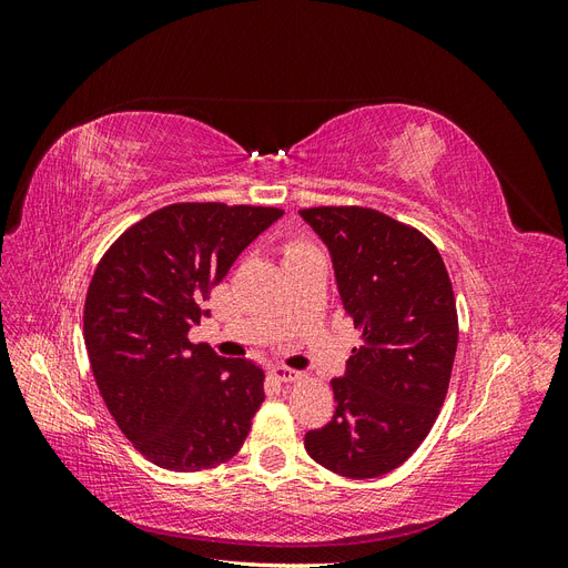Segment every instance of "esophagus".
<instances>
[{"mask_svg": "<svg viewBox=\"0 0 568 568\" xmlns=\"http://www.w3.org/2000/svg\"><path fill=\"white\" fill-rule=\"evenodd\" d=\"M272 376H274V379H277V382H282V384H294V382L301 379V372L291 369V367H274V369H272Z\"/></svg>", "mask_w": 568, "mask_h": 568, "instance_id": "34e87169", "label": "esophagus"}]
</instances>
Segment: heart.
I'll return each instance as SVG.
<instances>
[{"label": "heart", "mask_w": 568, "mask_h": 568, "mask_svg": "<svg viewBox=\"0 0 568 568\" xmlns=\"http://www.w3.org/2000/svg\"><path fill=\"white\" fill-rule=\"evenodd\" d=\"M307 251H317L315 246H311L307 242H288L286 246H284V257H286V263L288 261H294V257H298V255H303V253H307Z\"/></svg>", "instance_id": "heart-1"}]
</instances>
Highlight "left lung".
<instances>
[{
  "label": "left lung",
  "instance_id": "8db88e82",
  "mask_svg": "<svg viewBox=\"0 0 568 568\" xmlns=\"http://www.w3.org/2000/svg\"><path fill=\"white\" fill-rule=\"evenodd\" d=\"M301 217L329 248L363 332L332 379L334 417L305 434V450L341 476H384L419 448L450 386L459 329L448 270L419 230L374 209L320 205Z\"/></svg>",
  "mask_w": 568,
  "mask_h": 568
}]
</instances>
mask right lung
Returning <instances> with one entry per match:
<instances>
[{"label": "right lung", "mask_w": 568, "mask_h": 568, "mask_svg": "<svg viewBox=\"0 0 568 568\" xmlns=\"http://www.w3.org/2000/svg\"><path fill=\"white\" fill-rule=\"evenodd\" d=\"M284 211L173 203L115 239L84 301V346L118 428L170 471L234 457L265 400L263 369L186 338L253 239Z\"/></svg>", "instance_id": "add662e5"}]
</instances>
